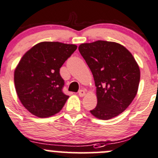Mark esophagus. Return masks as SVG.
<instances>
[{"label":"esophagus","mask_w":158,"mask_h":158,"mask_svg":"<svg viewBox=\"0 0 158 158\" xmlns=\"http://www.w3.org/2000/svg\"><path fill=\"white\" fill-rule=\"evenodd\" d=\"M85 95V91L84 89H80L79 91V96H80V97H82V96H84Z\"/></svg>","instance_id":"34e87169"}]
</instances>
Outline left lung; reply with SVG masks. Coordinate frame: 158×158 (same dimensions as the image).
<instances>
[{
  "mask_svg": "<svg viewBox=\"0 0 158 158\" xmlns=\"http://www.w3.org/2000/svg\"><path fill=\"white\" fill-rule=\"evenodd\" d=\"M79 51L96 86L97 105L90 113L104 120L120 115L138 90L140 72L133 55L120 44L101 40L81 44Z\"/></svg>",
  "mask_w": 158,
  "mask_h": 158,
  "instance_id": "8db88e82",
  "label": "left lung"
}]
</instances>
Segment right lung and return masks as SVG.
Returning <instances> with one entry per match:
<instances>
[{
  "label": "right lung",
  "mask_w": 158,
  "mask_h": 158,
  "mask_svg": "<svg viewBox=\"0 0 158 158\" xmlns=\"http://www.w3.org/2000/svg\"><path fill=\"white\" fill-rule=\"evenodd\" d=\"M77 48L76 45L42 42L29 49L15 68L14 80L20 101L38 117L56 114L69 97L62 93L59 69Z\"/></svg>",
  "instance_id": "add662e5"
}]
</instances>
